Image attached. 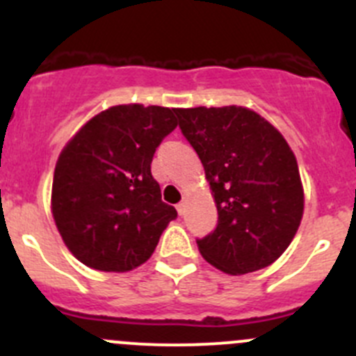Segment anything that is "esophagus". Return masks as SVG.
I'll use <instances>...</instances> for the list:
<instances>
[{
  "mask_svg": "<svg viewBox=\"0 0 356 356\" xmlns=\"http://www.w3.org/2000/svg\"><path fill=\"white\" fill-rule=\"evenodd\" d=\"M177 212L181 213V216H184V212H186V200H182V202L179 203V205H177Z\"/></svg>",
  "mask_w": 356,
  "mask_h": 356,
  "instance_id": "obj_1",
  "label": "esophagus"
}]
</instances>
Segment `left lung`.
Instances as JSON below:
<instances>
[{
  "mask_svg": "<svg viewBox=\"0 0 356 356\" xmlns=\"http://www.w3.org/2000/svg\"><path fill=\"white\" fill-rule=\"evenodd\" d=\"M217 205V226L200 254L229 275L277 261L298 233L305 193L298 161L280 132L241 106L177 109Z\"/></svg>",
  "mask_w": 356,
  "mask_h": 356,
  "instance_id": "left-lung-1",
  "label": "left lung"
}]
</instances>
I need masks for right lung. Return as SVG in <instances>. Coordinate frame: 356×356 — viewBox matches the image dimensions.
Listing matches in <instances>:
<instances>
[{
	"label": "right lung",
	"mask_w": 356,
	"mask_h": 356,
	"mask_svg": "<svg viewBox=\"0 0 356 356\" xmlns=\"http://www.w3.org/2000/svg\"><path fill=\"white\" fill-rule=\"evenodd\" d=\"M177 109L113 106L62 149L51 213L65 247L99 271H130L151 257L177 210L161 202L151 161L177 127Z\"/></svg>",
	"instance_id": "1"
}]
</instances>
